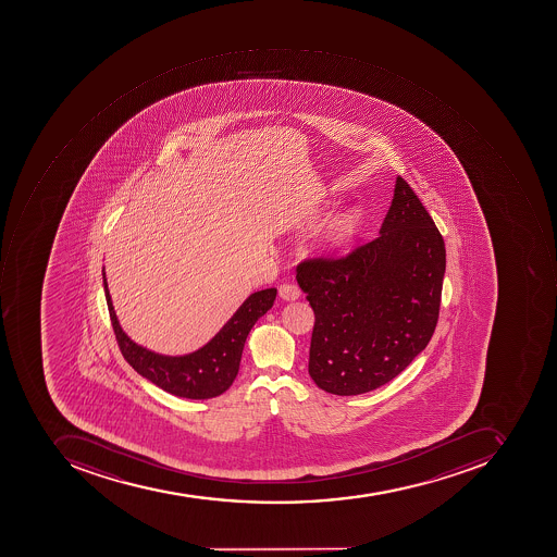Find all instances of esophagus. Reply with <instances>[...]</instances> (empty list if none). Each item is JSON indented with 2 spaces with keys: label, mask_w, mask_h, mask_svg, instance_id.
I'll list each match as a JSON object with an SVG mask.
<instances>
[{
  "label": "esophagus",
  "mask_w": 557,
  "mask_h": 557,
  "mask_svg": "<svg viewBox=\"0 0 557 557\" xmlns=\"http://www.w3.org/2000/svg\"><path fill=\"white\" fill-rule=\"evenodd\" d=\"M301 292H299L298 286L293 283H284L280 286V296L286 301H293V299H298Z\"/></svg>",
  "instance_id": "esophagus-1"
}]
</instances>
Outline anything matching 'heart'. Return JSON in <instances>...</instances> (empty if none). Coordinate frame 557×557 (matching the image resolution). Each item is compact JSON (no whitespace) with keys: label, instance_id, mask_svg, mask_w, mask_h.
<instances>
[{"label":"heart","instance_id":"b5f03b06","mask_svg":"<svg viewBox=\"0 0 557 557\" xmlns=\"http://www.w3.org/2000/svg\"><path fill=\"white\" fill-rule=\"evenodd\" d=\"M354 220L350 216L347 219L337 220L334 225L331 226V231H329V240L331 243H341L347 235L352 232Z\"/></svg>","mask_w":557,"mask_h":557}]
</instances>
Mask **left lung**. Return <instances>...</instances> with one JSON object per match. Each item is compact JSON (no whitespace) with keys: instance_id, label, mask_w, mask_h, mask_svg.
Listing matches in <instances>:
<instances>
[{"instance_id":"obj_1","label":"left lung","mask_w":557,"mask_h":557,"mask_svg":"<svg viewBox=\"0 0 557 557\" xmlns=\"http://www.w3.org/2000/svg\"><path fill=\"white\" fill-rule=\"evenodd\" d=\"M445 246L404 177L380 235L344 258L305 259L299 288L314 313L308 372L323 392L362 395L395 380L437 326Z\"/></svg>"}]
</instances>
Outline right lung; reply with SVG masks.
<instances>
[{
	"label": "right lung",
	"instance_id": "obj_1",
	"mask_svg": "<svg viewBox=\"0 0 557 557\" xmlns=\"http://www.w3.org/2000/svg\"><path fill=\"white\" fill-rule=\"evenodd\" d=\"M103 288L113 332L125 361L164 392L188 399L215 398L232 386L238 374L247 335L262 314L273 307L277 293L276 288L252 293L201 349L186 356H162L138 346L122 331L108 292L104 268Z\"/></svg>",
	"mask_w": 557,
	"mask_h": 557
}]
</instances>
